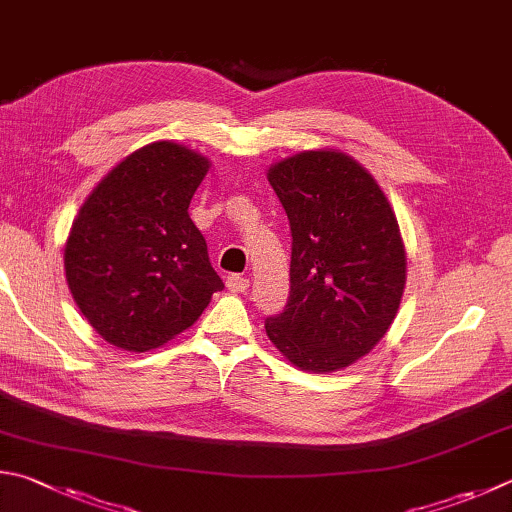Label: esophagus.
I'll use <instances>...</instances> for the list:
<instances>
[{
  "label": "esophagus",
  "mask_w": 512,
  "mask_h": 512,
  "mask_svg": "<svg viewBox=\"0 0 512 512\" xmlns=\"http://www.w3.org/2000/svg\"><path fill=\"white\" fill-rule=\"evenodd\" d=\"M226 286H228V291H232V293H246L248 286H250V280H248V277H241V275H230L226 280Z\"/></svg>",
  "instance_id": "esophagus-1"
}]
</instances>
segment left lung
Here are the masks:
<instances>
[{
    "mask_svg": "<svg viewBox=\"0 0 512 512\" xmlns=\"http://www.w3.org/2000/svg\"><path fill=\"white\" fill-rule=\"evenodd\" d=\"M291 224V295L266 320L282 356L329 374L374 349L401 306L407 255L374 176L340 150H309L268 167Z\"/></svg>",
    "mask_w": 512,
    "mask_h": 512,
    "instance_id": "obj_1",
    "label": "left lung"
}]
</instances>
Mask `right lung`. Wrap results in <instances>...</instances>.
I'll return each mask as SVG.
<instances>
[{
	"instance_id": "1",
	"label": "right lung",
	"mask_w": 512,
	"mask_h": 512,
	"mask_svg": "<svg viewBox=\"0 0 512 512\" xmlns=\"http://www.w3.org/2000/svg\"><path fill=\"white\" fill-rule=\"evenodd\" d=\"M208 156L156 141L125 156L91 190L64 244L73 300L102 340L163 347L224 288L188 215Z\"/></svg>"
}]
</instances>
